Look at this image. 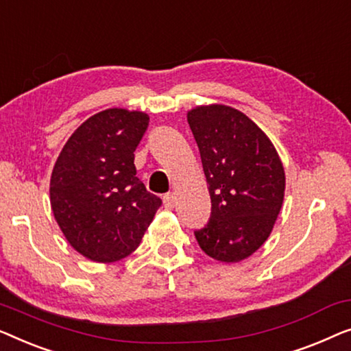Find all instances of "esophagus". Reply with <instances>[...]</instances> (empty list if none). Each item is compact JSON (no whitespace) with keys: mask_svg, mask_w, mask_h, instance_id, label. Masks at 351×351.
<instances>
[{"mask_svg":"<svg viewBox=\"0 0 351 351\" xmlns=\"http://www.w3.org/2000/svg\"><path fill=\"white\" fill-rule=\"evenodd\" d=\"M175 200H176V197H175V194H165L164 195V205H165V208H169V210H171V208H175Z\"/></svg>","mask_w":351,"mask_h":351,"instance_id":"obj_1","label":"esophagus"}]
</instances>
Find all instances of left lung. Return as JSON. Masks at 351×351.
<instances>
[{
    "mask_svg": "<svg viewBox=\"0 0 351 351\" xmlns=\"http://www.w3.org/2000/svg\"><path fill=\"white\" fill-rule=\"evenodd\" d=\"M187 122L211 197L210 221L195 239L210 258L240 263L274 229L285 197L283 164L269 136L235 108L197 106Z\"/></svg>",
    "mask_w": 351,
    "mask_h": 351,
    "instance_id": "left-lung-1",
    "label": "left lung"
}]
</instances>
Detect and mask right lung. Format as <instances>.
I'll use <instances>...</instances> for the list:
<instances>
[{"label":"right lung","mask_w":351,"mask_h":351,"mask_svg":"<svg viewBox=\"0 0 351 351\" xmlns=\"http://www.w3.org/2000/svg\"><path fill=\"white\" fill-rule=\"evenodd\" d=\"M149 116L110 108L68 138L51 176V206L73 248L95 263L127 258L162 205L138 180L135 160Z\"/></svg>","instance_id":"1"}]
</instances>
